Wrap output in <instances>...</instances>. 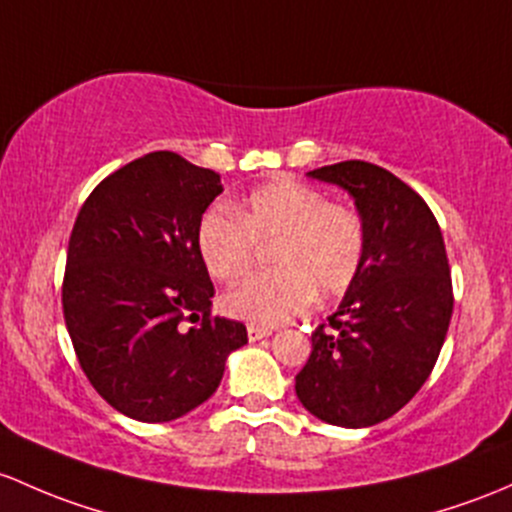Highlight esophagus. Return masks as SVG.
<instances>
[{
  "instance_id": "34e87169",
  "label": "esophagus",
  "mask_w": 512,
  "mask_h": 512,
  "mask_svg": "<svg viewBox=\"0 0 512 512\" xmlns=\"http://www.w3.org/2000/svg\"><path fill=\"white\" fill-rule=\"evenodd\" d=\"M270 328H265V326H247V338H250V343H255V341H262V338H267L270 336Z\"/></svg>"
}]
</instances>
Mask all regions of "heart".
Masks as SVG:
<instances>
[{
  "instance_id": "heart-1",
  "label": "heart",
  "mask_w": 512,
  "mask_h": 512,
  "mask_svg": "<svg viewBox=\"0 0 512 512\" xmlns=\"http://www.w3.org/2000/svg\"><path fill=\"white\" fill-rule=\"evenodd\" d=\"M272 272L230 289L220 306L252 326H279L319 299L346 292L365 255L363 218L343 203H328L319 188L279 176L252 188L235 215L206 211L196 250L208 274L238 282L255 267L257 245L271 242Z\"/></svg>"
}]
</instances>
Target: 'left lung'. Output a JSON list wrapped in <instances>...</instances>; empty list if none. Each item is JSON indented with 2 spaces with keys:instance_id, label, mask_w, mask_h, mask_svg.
I'll use <instances>...</instances> for the list:
<instances>
[{
  "instance_id": "left-lung-1",
  "label": "left lung",
  "mask_w": 512,
  "mask_h": 512,
  "mask_svg": "<svg viewBox=\"0 0 512 512\" xmlns=\"http://www.w3.org/2000/svg\"><path fill=\"white\" fill-rule=\"evenodd\" d=\"M348 193L365 225L358 277L311 333L297 397L321 422L363 429L400 412L427 383L454 294L434 213L405 181L368 161L309 171Z\"/></svg>"
}]
</instances>
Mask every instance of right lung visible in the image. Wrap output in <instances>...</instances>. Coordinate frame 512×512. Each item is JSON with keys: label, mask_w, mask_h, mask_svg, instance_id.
Returning <instances> with one entry per match:
<instances>
[{"label": "right lung", "mask_w": 512, "mask_h": 512, "mask_svg": "<svg viewBox=\"0 0 512 512\" xmlns=\"http://www.w3.org/2000/svg\"><path fill=\"white\" fill-rule=\"evenodd\" d=\"M218 193L215 171L152 152L100 181L75 218L68 333L90 385L137 422H171L203 405L228 355L247 343L240 321L211 316L215 289L196 250L198 220Z\"/></svg>", "instance_id": "add662e5"}]
</instances>
